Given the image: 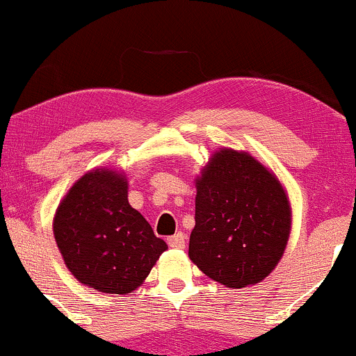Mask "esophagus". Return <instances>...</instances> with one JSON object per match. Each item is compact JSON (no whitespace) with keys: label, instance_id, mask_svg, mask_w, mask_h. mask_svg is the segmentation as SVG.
Listing matches in <instances>:
<instances>
[{"label":"esophagus","instance_id":"esophagus-1","mask_svg":"<svg viewBox=\"0 0 356 356\" xmlns=\"http://www.w3.org/2000/svg\"><path fill=\"white\" fill-rule=\"evenodd\" d=\"M169 246L174 248V249H184V248H186V234H184V232H177V234L170 236Z\"/></svg>","mask_w":356,"mask_h":356}]
</instances>
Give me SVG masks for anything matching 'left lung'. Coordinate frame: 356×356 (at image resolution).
<instances>
[{"mask_svg": "<svg viewBox=\"0 0 356 356\" xmlns=\"http://www.w3.org/2000/svg\"><path fill=\"white\" fill-rule=\"evenodd\" d=\"M189 257L226 288L271 275L291 234V204L277 175L244 150L212 152L195 177Z\"/></svg>", "mask_w": 356, "mask_h": 356, "instance_id": "obj_1", "label": "left lung"}]
</instances>
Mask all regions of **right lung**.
I'll list each match as a JSON object with an SVG mask.
<instances>
[{
	"label": "right lung",
	"instance_id": "right-lung-1",
	"mask_svg": "<svg viewBox=\"0 0 356 356\" xmlns=\"http://www.w3.org/2000/svg\"><path fill=\"white\" fill-rule=\"evenodd\" d=\"M65 266L83 286L129 295L144 284L167 244L129 204L125 172L88 170L68 189L53 218Z\"/></svg>",
	"mask_w": 356,
	"mask_h": 356
}]
</instances>
